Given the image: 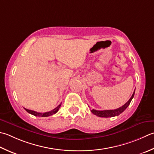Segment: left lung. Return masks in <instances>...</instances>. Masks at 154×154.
I'll use <instances>...</instances> for the list:
<instances>
[{
	"label": "left lung",
	"instance_id": "left-lung-1",
	"mask_svg": "<svg viewBox=\"0 0 154 154\" xmlns=\"http://www.w3.org/2000/svg\"><path fill=\"white\" fill-rule=\"evenodd\" d=\"M135 94V90L134 91L133 95H131V98L129 99V101L127 103H125L123 106L120 107L119 108H117L116 109H112V110H103V111H99V110H95V109H92L91 110V112L94 114V115L100 117H111L114 116H119V114H121L122 112H123L125 110L126 108H127L129 105L130 104L132 99L134 97Z\"/></svg>",
	"mask_w": 154,
	"mask_h": 154
}]
</instances>
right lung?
Here are the masks:
<instances>
[{
    "instance_id": "right-lung-1",
    "label": "right lung",
    "mask_w": 154,
    "mask_h": 154,
    "mask_svg": "<svg viewBox=\"0 0 154 154\" xmlns=\"http://www.w3.org/2000/svg\"><path fill=\"white\" fill-rule=\"evenodd\" d=\"M61 103H60L58 106H57L55 109L51 110V111H49V112H45V113H38L37 112V111H32V110H30V109H27L26 108H24L27 112L32 114V115L35 116H38V117H48V116H52L53 114H55L57 111H59L60 107H61Z\"/></svg>"
}]
</instances>
